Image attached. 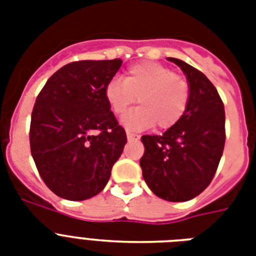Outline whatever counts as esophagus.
<instances>
[{
	"instance_id": "esophagus-1",
	"label": "esophagus",
	"mask_w": 256,
	"mask_h": 256,
	"mask_svg": "<svg viewBox=\"0 0 256 256\" xmlns=\"http://www.w3.org/2000/svg\"><path fill=\"white\" fill-rule=\"evenodd\" d=\"M126 136H128V140H140V136H136V134H134V132H126Z\"/></svg>"
}]
</instances>
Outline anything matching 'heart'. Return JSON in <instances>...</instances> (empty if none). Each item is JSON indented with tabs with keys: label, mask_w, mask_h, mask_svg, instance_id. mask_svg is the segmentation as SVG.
<instances>
[{
	"label": "heart",
	"mask_w": 256,
	"mask_h": 256,
	"mask_svg": "<svg viewBox=\"0 0 256 256\" xmlns=\"http://www.w3.org/2000/svg\"><path fill=\"white\" fill-rule=\"evenodd\" d=\"M136 98L140 108L122 120L128 130H144L156 124L160 128H170L186 112L190 85L168 66L140 62L126 70L124 81L114 78L104 86V100L116 116H122Z\"/></svg>",
	"instance_id": "1"
}]
</instances>
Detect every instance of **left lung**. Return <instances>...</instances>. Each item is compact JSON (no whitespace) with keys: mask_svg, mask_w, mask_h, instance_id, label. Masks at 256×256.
Instances as JSON below:
<instances>
[{"mask_svg":"<svg viewBox=\"0 0 256 256\" xmlns=\"http://www.w3.org/2000/svg\"><path fill=\"white\" fill-rule=\"evenodd\" d=\"M190 85V102L184 116L164 136H144L140 158L144 182L160 198L184 202L199 195L215 175L223 154L224 106L215 86L198 69L178 58Z\"/></svg>","mask_w":256,"mask_h":256,"instance_id":"8db88e82","label":"left lung"}]
</instances>
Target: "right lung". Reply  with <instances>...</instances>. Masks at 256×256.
I'll return each instance as SVG.
<instances>
[{"mask_svg": "<svg viewBox=\"0 0 256 256\" xmlns=\"http://www.w3.org/2000/svg\"><path fill=\"white\" fill-rule=\"evenodd\" d=\"M122 61H77L57 70L38 94L30 150L45 184L68 200H85L108 184L128 138L104 100Z\"/></svg>", "mask_w": 256, "mask_h": 256, "instance_id": "obj_1", "label": "right lung"}]
</instances>
